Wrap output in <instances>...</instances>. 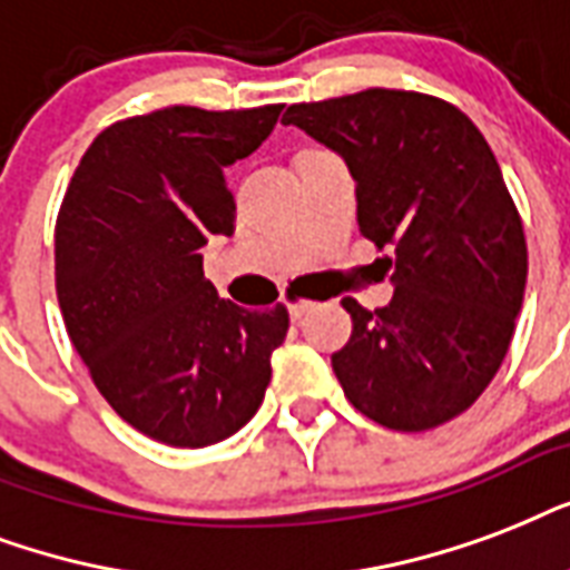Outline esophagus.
I'll return each instance as SVG.
<instances>
[{
    "label": "esophagus",
    "instance_id": "34e87169",
    "mask_svg": "<svg viewBox=\"0 0 570 570\" xmlns=\"http://www.w3.org/2000/svg\"><path fill=\"white\" fill-rule=\"evenodd\" d=\"M308 308H315V303H312V299H291L288 303V312L294 321H299V317L306 315Z\"/></svg>",
    "mask_w": 570,
    "mask_h": 570
}]
</instances>
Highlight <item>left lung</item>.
<instances>
[{
    "instance_id": "1",
    "label": "left lung",
    "mask_w": 570,
    "mask_h": 570,
    "mask_svg": "<svg viewBox=\"0 0 570 570\" xmlns=\"http://www.w3.org/2000/svg\"><path fill=\"white\" fill-rule=\"evenodd\" d=\"M333 148L356 180V223L395 249L390 306L342 299L354 333L333 372L363 416L428 431L500 372L527 288V237L479 127L440 97L365 88L282 118Z\"/></svg>"
}]
</instances>
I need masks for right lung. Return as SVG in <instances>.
Returning a JSON list of instances; mask_svg holds the SVG:
<instances>
[{
	"mask_svg": "<svg viewBox=\"0 0 570 570\" xmlns=\"http://www.w3.org/2000/svg\"><path fill=\"white\" fill-rule=\"evenodd\" d=\"M282 104L166 106L106 127L56 219V294L91 381L127 425L178 449L214 445L255 416L288 308L216 297L202 246L235 232L225 166L271 136Z\"/></svg>",
	"mask_w": 570,
	"mask_h": 570,
	"instance_id": "right-lung-1",
	"label": "right lung"
}]
</instances>
